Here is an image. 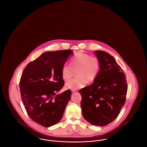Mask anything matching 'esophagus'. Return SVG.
I'll return each instance as SVG.
<instances>
[{"mask_svg":"<svg viewBox=\"0 0 147 147\" xmlns=\"http://www.w3.org/2000/svg\"><path fill=\"white\" fill-rule=\"evenodd\" d=\"M72 93H75V92H76V91H75V90H72Z\"/></svg>","mask_w":147,"mask_h":147,"instance_id":"obj_1","label":"esophagus"}]
</instances>
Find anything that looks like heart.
Segmentation results:
<instances>
[{
	"mask_svg": "<svg viewBox=\"0 0 147 147\" xmlns=\"http://www.w3.org/2000/svg\"><path fill=\"white\" fill-rule=\"evenodd\" d=\"M70 67L67 64L62 66L61 75L63 80L68 82L76 71L77 78L65 84L67 89L76 90L88 83H93L98 78L101 69V62L96 57L79 52L70 60Z\"/></svg>",
	"mask_w": 147,
	"mask_h": 147,
	"instance_id": "obj_1",
	"label": "heart"
}]
</instances>
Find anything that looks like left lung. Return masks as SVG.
<instances>
[{"instance_id":"left-lung-1","label":"left lung","mask_w":147,"mask_h":147,"mask_svg":"<svg viewBox=\"0 0 147 147\" xmlns=\"http://www.w3.org/2000/svg\"><path fill=\"white\" fill-rule=\"evenodd\" d=\"M101 69L95 81L79 91L84 119L91 125L105 126L116 119L126 101L127 83L121 67L109 53L95 51Z\"/></svg>"}]
</instances>
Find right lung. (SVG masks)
<instances>
[{
    "instance_id": "right-lung-1",
    "label": "right lung",
    "mask_w": 147,
    "mask_h": 147,
    "mask_svg": "<svg viewBox=\"0 0 147 147\" xmlns=\"http://www.w3.org/2000/svg\"><path fill=\"white\" fill-rule=\"evenodd\" d=\"M73 51H49L42 54L25 68L20 80L21 99L29 117L49 127L63 117L71 98L70 90L56 94L64 85L61 70Z\"/></svg>"
}]
</instances>
